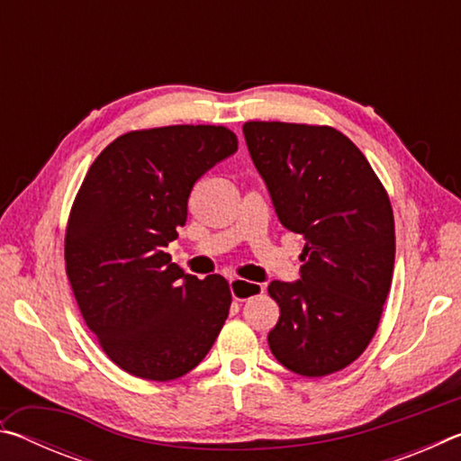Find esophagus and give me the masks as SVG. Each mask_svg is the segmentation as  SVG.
I'll list each match as a JSON object with an SVG mask.
<instances>
[{
	"label": "esophagus",
	"mask_w": 461,
	"mask_h": 461,
	"mask_svg": "<svg viewBox=\"0 0 461 461\" xmlns=\"http://www.w3.org/2000/svg\"><path fill=\"white\" fill-rule=\"evenodd\" d=\"M230 291L236 301H248L262 294L264 286L258 283H249V280L244 278H230Z\"/></svg>",
	"instance_id": "obj_1"
}]
</instances>
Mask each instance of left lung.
<instances>
[{
    "label": "left lung",
    "instance_id": "8db88e82",
    "mask_svg": "<svg viewBox=\"0 0 461 461\" xmlns=\"http://www.w3.org/2000/svg\"><path fill=\"white\" fill-rule=\"evenodd\" d=\"M244 136L280 223L305 238L301 278L268 285L280 307L270 352L294 374L327 376L357 360L378 330L394 270L390 199L335 128L246 122Z\"/></svg>",
    "mask_w": 461,
    "mask_h": 461
}]
</instances>
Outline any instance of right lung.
<instances>
[{
  "mask_svg": "<svg viewBox=\"0 0 461 461\" xmlns=\"http://www.w3.org/2000/svg\"><path fill=\"white\" fill-rule=\"evenodd\" d=\"M236 150L223 126L136 130L85 175L67 223V276L99 346L131 376H185L228 319V280L185 275L165 248L186 221L193 185Z\"/></svg>",
  "mask_w": 461,
  "mask_h": 461,
  "instance_id": "1",
  "label": "right lung"
}]
</instances>
